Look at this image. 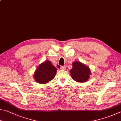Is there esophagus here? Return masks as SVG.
<instances>
[{
    "label": "esophagus",
    "mask_w": 121,
    "mask_h": 121,
    "mask_svg": "<svg viewBox=\"0 0 121 121\" xmlns=\"http://www.w3.org/2000/svg\"><path fill=\"white\" fill-rule=\"evenodd\" d=\"M60 69L62 70H65L66 69V67L65 66H60Z\"/></svg>",
    "instance_id": "34e87169"
}]
</instances>
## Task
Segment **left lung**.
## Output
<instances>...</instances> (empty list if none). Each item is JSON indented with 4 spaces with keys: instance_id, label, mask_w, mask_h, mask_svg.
<instances>
[{
    "instance_id": "8db88e82",
    "label": "left lung",
    "mask_w": 121,
    "mask_h": 121,
    "mask_svg": "<svg viewBox=\"0 0 121 121\" xmlns=\"http://www.w3.org/2000/svg\"><path fill=\"white\" fill-rule=\"evenodd\" d=\"M73 68L70 70L73 79L77 82L83 83L88 81L91 72L89 67L79 62L74 61L72 64Z\"/></svg>"
}]
</instances>
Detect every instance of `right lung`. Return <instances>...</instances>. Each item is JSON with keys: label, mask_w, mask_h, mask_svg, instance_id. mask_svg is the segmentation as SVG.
<instances>
[{"label": "right lung", "mask_w": 121, "mask_h": 121, "mask_svg": "<svg viewBox=\"0 0 121 121\" xmlns=\"http://www.w3.org/2000/svg\"><path fill=\"white\" fill-rule=\"evenodd\" d=\"M56 72V68L52 64L51 61H45L36 69L34 74V79L38 83H47L54 78Z\"/></svg>", "instance_id": "obj_1"}]
</instances>
